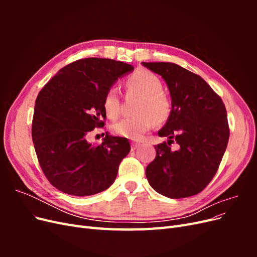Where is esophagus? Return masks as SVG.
Returning a JSON list of instances; mask_svg holds the SVG:
<instances>
[{"label": "esophagus", "instance_id": "1", "mask_svg": "<svg viewBox=\"0 0 257 257\" xmlns=\"http://www.w3.org/2000/svg\"><path fill=\"white\" fill-rule=\"evenodd\" d=\"M139 146H141V143H137V142H132L131 143L132 150H136Z\"/></svg>", "mask_w": 257, "mask_h": 257}]
</instances>
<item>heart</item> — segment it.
I'll use <instances>...</instances> for the list:
<instances>
[{
  "label": "heart",
  "instance_id": "1",
  "mask_svg": "<svg viewBox=\"0 0 257 257\" xmlns=\"http://www.w3.org/2000/svg\"><path fill=\"white\" fill-rule=\"evenodd\" d=\"M126 88L141 96L136 107L137 115L124 118L112 125L113 133L128 139H141L153 124H162L172 112V102L162 91V82L154 74L139 71L131 76ZM104 109L111 120L120 114V98L116 88H110L104 97Z\"/></svg>",
  "mask_w": 257,
  "mask_h": 257
}]
</instances>
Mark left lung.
<instances>
[{
    "label": "left lung",
    "instance_id": "left-lung-1",
    "mask_svg": "<svg viewBox=\"0 0 257 257\" xmlns=\"http://www.w3.org/2000/svg\"><path fill=\"white\" fill-rule=\"evenodd\" d=\"M165 80L172 112L159 131L167 143L154 146L157 157L146 168L148 182L161 195L177 199L196 195L212 180L229 138L221 97L200 76L169 62H142ZM175 140L178 149L169 146Z\"/></svg>",
    "mask_w": 257,
    "mask_h": 257
}]
</instances>
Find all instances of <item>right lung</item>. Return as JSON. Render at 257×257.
I'll return each instance as SVG.
<instances>
[{
  "mask_svg": "<svg viewBox=\"0 0 257 257\" xmlns=\"http://www.w3.org/2000/svg\"><path fill=\"white\" fill-rule=\"evenodd\" d=\"M134 66L111 59L88 58L61 68L38 94L32 139L48 181L61 192L90 196L114 182L121 161L131 150L126 138L106 134L103 143L87 141L103 126L104 97Z\"/></svg>",
  "mask_w": 257,
  "mask_h": 257,
  "instance_id": "add662e5",
  "label": "right lung"
}]
</instances>
